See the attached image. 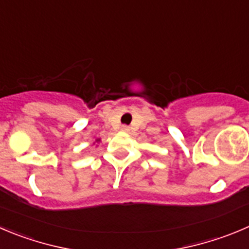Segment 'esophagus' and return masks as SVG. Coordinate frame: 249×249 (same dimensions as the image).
I'll return each mask as SVG.
<instances>
[{
  "mask_svg": "<svg viewBox=\"0 0 249 249\" xmlns=\"http://www.w3.org/2000/svg\"><path fill=\"white\" fill-rule=\"evenodd\" d=\"M121 131H122V132H129V127L128 126H122V127H121Z\"/></svg>",
  "mask_w": 249,
  "mask_h": 249,
  "instance_id": "1",
  "label": "esophagus"
}]
</instances>
